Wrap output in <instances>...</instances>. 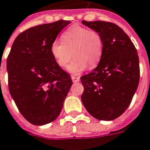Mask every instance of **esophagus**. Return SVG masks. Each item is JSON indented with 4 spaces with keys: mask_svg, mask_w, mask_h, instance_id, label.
<instances>
[{
    "mask_svg": "<svg viewBox=\"0 0 150 150\" xmlns=\"http://www.w3.org/2000/svg\"><path fill=\"white\" fill-rule=\"evenodd\" d=\"M71 79H72V81L75 82V83L80 81V77H77V76H75V75H72L71 76Z\"/></svg>",
    "mask_w": 150,
    "mask_h": 150,
    "instance_id": "obj_1",
    "label": "esophagus"
}]
</instances>
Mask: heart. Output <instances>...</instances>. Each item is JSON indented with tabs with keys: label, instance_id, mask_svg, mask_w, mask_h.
<instances>
[{
	"label": "heart",
	"instance_id": "heart-1",
	"mask_svg": "<svg viewBox=\"0 0 150 150\" xmlns=\"http://www.w3.org/2000/svg\"><path fill=\"white\" fill-rule=\"evenodd\" d=\"M62 42L54 40L51 44V54L60 67L67 66L72 54L74 60L68 70L77 75L89 67H95L101 59L103 42L100 33L81 25H73L63 33Z\"/></svg>",
	"mask_w": 150,
	"mask_h": 150
}]
</instances>
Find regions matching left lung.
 I'll use <instances>...</instances> for the list:
<instances>
[{
	"mask_svg": "<svg viewBox=\"0 0 150 150\" xmlns=\"http://www.w3.org/2000/svg\"><path fill=\"white\" fill-rule=\"evenodd\" d=\"M100 33L103 52L94 70L81 77L84 107L95 118L113 120L128 108L139 82L137 49L117 25L104 21H82Z\"/></svg>",
	"mask_w": 150,
	"mask_h": 150,
	"instance_id": "8db88e82",
	"label": "left lung"
}]
</instances>
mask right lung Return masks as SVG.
<instances>
[{
	"label": "right lung",
	"instance_id": "right-lung-1",
	"mask_svg": "<svg viewBox=\"0 0 150 150\" xmlns=\"http://www.w3.org/2000/svg\"><path fill=\"white\" fill-rule=\"evenodd\" d=\"M69 21L38 25L16 37L6 59L9 91L32 124L44 125L59 115L72 86L51 54V44Z\"/></svg>",
	"mask_w": 150,
	"mask_h": 150
}]
</instances>
